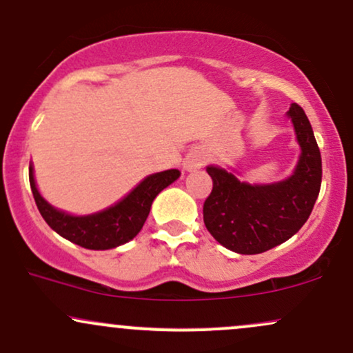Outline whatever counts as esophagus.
Masks as SVG:
<instances>
[{
    "label": "esophagus",
    "mask_w": 353,
    "mask_h": 353,
    "mask_svg": "<svg viewBox=\"0 0 353 353\" xmlns=\"http://www.w3.org/2000/svg\"><path fill=\"white\" fill-rule=\"evenodd\" d=\"M201 166V160H198L195 157H190L187 158V161H185V168L187 170H195V168H200Z\"/></svg>",
    "instance_id": "esophagus-1"
}]
</instances>
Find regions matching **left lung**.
I'll return each mask as SVG.
<instances>
[{
  "mask_svg": "<svg viewBox=\"0 0 353 353\" xmlns=\"http://www.w3.org/2000/svg\"><path fill=\"white\" fill-rule=\"evenodd\" d=\"M302 146L295 173L273 185H248L219 166H208L213 188L203 203L205 227L219 243L241 255L263 253L294 236L314 210L322 185V157L307 114L288 110Z\"/></svg>",
  "mask_w": 353,
  "mask_h": 353,
  "instance_id": "1",
  "label": "left lung"
}]
</instances>
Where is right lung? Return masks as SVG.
<instances>
[{"mask_svg":"<svg viewBox=\"0 0 353 353\" xmlns=\"http://www.w3.org/2000/svg\"><path fill=\"white\" fill-rule=\"evenodd\" d=\"M180 176L178 170H166L146 176L120 203L88 216H71L53 208L37 190L33 168L30 166V185L37 207L58 235L90 250H108L123 245L138 235L143 227L153 200L161 190Z\"/></svg>","mask_w":353,"mask_h":353,"instance_id":"obj_1","label":"right lung"}]
</instances>
